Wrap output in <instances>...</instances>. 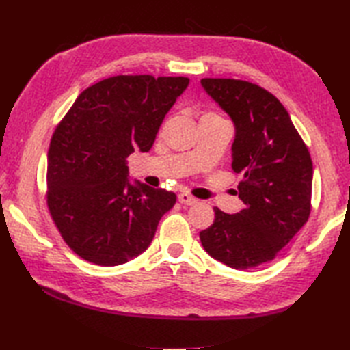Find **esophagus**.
<instances>
[{
  "label": "esophagus",
  "mask_w": 350,
  "mask_h": 350,
  "mask_svg": "<svg viewBox=\"0 0 350 350\" xmlns=\"http://www.w3.org/2000/svg\"><path fill=\"white\" fill-rule=\"evenodd\" d=\"M177 200H179L182 204H187V206H192L197 203V198L192 197L191 194H187V192H182V194L177 196Z\"/></svg>",
  "instance_id": "34e87169"
}]
</instances>
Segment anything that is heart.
Instances as JSON below:
<instances>
[{
	"instance_id": "obj_1",
	"label": "heart",
	"mask_w": 350,
	"mask_h": 350,
	"mask_svg": "<svg viewBox=\"0 0 350 350\" xmlns=\"http://www.w3.org/2000/svg\"><path fill=\"white\" fill-rule=\"evenodd\" d=\"M206 116H212V117H219V116H217V114H206Z\"/></svg>"
}]
</instances>
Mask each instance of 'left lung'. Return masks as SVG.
I'll return each instance as SVG.
<instances>
[{"instance_id": "left-lung-1", "label": "left lung", "mask_w": 350, "mask_h": 350, "mask_svg": "<svg viewBox=\"0 0 350 350\" xmlns=\"http://www.w3.org/2000/svg\"><path fill=\"white\" fill-rule=\"evenodd\" d=\"M202 85L232 117L234 173L242 174L245 207L230 215L213 207V224L200 232L207 254L233 269L271 262L311 212L313 162L282 103L242 79L203 78Z\"/></svg>"}]
</instances>
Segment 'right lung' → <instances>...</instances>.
Instances as JSON below:
<instances>
[{
    "label": "right lung",
    "instance_id": "right-lung-1",
    "mask_svg": "<svg viewBox=\"0 0 350 350\" xmlns=\"http://www.w3.org/2000/svg\"><path fill=\"white\" fill-rule=\"evenodd\" d=\"M185 77L117 75L90 85L57 124L48 150L46 204L81 258L117 266L150 245L174 192L128 182L126 158L148 152Z\"/></svg>",
    "mask_w": 350,
    "mask_h": 350
}]
</instances>
